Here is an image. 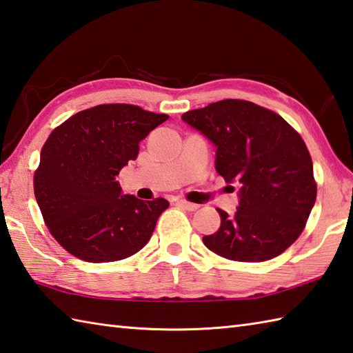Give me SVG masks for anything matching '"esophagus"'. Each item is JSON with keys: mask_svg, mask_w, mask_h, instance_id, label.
<instances>
[{"mask_svg": "<svg viewBox=\"0 0 353 353\" xmlns=\"http://www.w3.org/2000/svg\"><path fill=\"white\" fill-rule=\"evenodd\" d=\"M177 205L182 206V208H185V210H188V211H196L199 208V205L186 202V200H177Z\"/></svg>", "mask_w": 353, "mask_h": 353, "instance_id": "1", "label": "esophagus"}]
</instances>
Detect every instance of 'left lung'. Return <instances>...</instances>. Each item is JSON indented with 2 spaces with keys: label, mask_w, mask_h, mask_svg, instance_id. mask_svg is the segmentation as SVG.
Wrapping results in <instances>:
<instances>
[{
  "label": "left lung",
  "mask_w": 353,
  "mask_h": 353,
  "mask_svg": "<svg viewBox=\"0 0 353 353\" xmlns=\"http://www.w3.org/2000/svg\"><path fill=\"white\" fill-rule=\"evenodd\" d=\"M216 147V171L239 183L234 216L217 210L220 228L205 246L236 261H265L305 230L316 199L314 167L301 136L277 113L225 99L182 114Z\"/></svg>",
  "instance_id": "1"
}]
</instances>
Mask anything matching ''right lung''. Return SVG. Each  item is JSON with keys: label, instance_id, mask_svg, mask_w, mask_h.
<instances>
[{"label": "right lung", "instance_id": "obj_1", "mask_svg": "<svg viewBox=\"0 0 353 353\" xmlns=\"http://www.w3.org/2000/svg\"><path fill=\"white\" fill-rule=\"evenodd\" d=\"M168 119L128 103L82 110L41 150L34 197L58 243L90 263L127 259L148 243L168 200L123 194L116 176L139 142Z\"/></svg>", "mask_w": 353, "mask_h": 353}]
</instances>
